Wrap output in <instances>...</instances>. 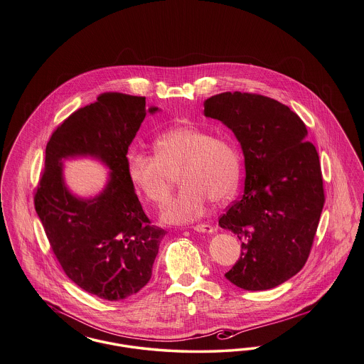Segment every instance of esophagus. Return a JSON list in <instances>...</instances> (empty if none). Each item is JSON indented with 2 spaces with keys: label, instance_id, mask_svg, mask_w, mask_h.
Wrapping results in <instances>:
<instances>
[{
  "label": "esophagus",
  "instance_id": "obj_1",
  "mask_svg": "<svg viewBox=\"0 0 364 364\" xmlns=\"http://www.w3.org/2000/svg\"><path fill=\"white\" fill-rule=\"evenodd\" d=\"M193 230L200 232V233H213L214 228L208 224H198V225L192 226Z\"/></svg>",
  "mask_w": 364,
  "mask_h": 364
}]
</instances>
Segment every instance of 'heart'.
Returning a JSON list of instances; mask_svg holds the SVG:
<instances>
[{
  "label": "heart",
  "mask_w": 364,
  "mask_h": 364,
  "mask_svg": "<svg viewBox=\"0 0 364 364\" xmlns=\"http://www.w3.org/2000/svg\"><path fill=\"white\" fill-rule=\"evenodd\" d=\"M128 176L136 190L161 206L180 171L183 187L162 210L168 224H186L202 217L208 200L224 202L237 188L240 156L233 141L198 127H178L154 140V156L138 150L128 154Z\"/></svg>",
  "instance_id": "b5f03b06"
}]
</instances>
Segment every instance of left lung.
Instances as JSON below:
<instances>
[{
    "mask_svg": "<svg viewBox=\"0 0 364 364\" xmlns=\"http://www.w3.org/2000/svg\"><path fill=\"white\" fill-rule=\"evenodd\" d=\"M205 116L232 129L245 165L242 199L218 221L242 240L240 259L225 277L245 291L276 288L311 251L325 203L316 149L294 112L259 94L213 95Z\"/></svg>",
    "mask_w": 364,
    "mask_h": 364,
    "instance_id": "1",
    "label": "left lung"
}]
</instances>
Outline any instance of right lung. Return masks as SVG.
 I'll list each match as a JSON object with an SVG mask.
<instances>
[{"instance_id":"1","label":"right lung","mask_w":364,"mask_h":364,"mask_svg":"<svg viewBox=\"0 0 364 364\" xmlns=\"http://www.w3.org/2000/svg\"><path fill=\"white\" fill-rule=\"evenodd\" d=\"M144 97L105 92L72 113L46 146L35 192L36 214L65 274L109 301L127 299L150 281L166 230L150 224L128 176V147L146 114ZM91 156L109 169L102 193L79 198L65 186L62 161Z\"/></svg>"}]
</instances>
